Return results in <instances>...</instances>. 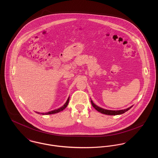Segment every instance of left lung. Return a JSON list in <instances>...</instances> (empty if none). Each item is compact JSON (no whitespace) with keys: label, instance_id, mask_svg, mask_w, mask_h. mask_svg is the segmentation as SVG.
<instances>
[{"label":"left lung","instance_id":"8db88e82","mask_svg":"<svg viewBox=\"0 0 158 158\" xmlns=\"http://www.w3.org/2000/svg\"><path fill=\"white\" fill-rule=\"evenodd\" d=\"M90 102H91V104L92 105V106L98 112L100 113H102V114H106V115H120V114H123V113L128 111L130 109H131L133 106H130V108H128L125 110H117V111H114V110H105V109H103L101 107H99L97 105H96L95 104H94L92 102V100H90Z\"/></svg>","mask_w":158,"mask_h":158}]
</instances>
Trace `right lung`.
I'll return each instance as SVG.
<instances>
[{
  "instance_id": "right-lung-1",
  "label": "right lung",
  "mask_w": 158,
  "mask_h": 158,
  "mask_svg": "<svg viewBox=\"0 0 158 158\" xmlns=\"http://www.w3.org/2000/svg\"><path fill=\"white\" fill-rule=\"evenodd\" d=\"M69 97H68V100L66 101V102L64 103V105L63 106H62L61 107L58 108V109H56V110H54L53 111H49V112H47V113H38V112H36L38 114H42V115H48V114H56V113H60V111H63L68 105V103H69Z\"/></svg>"
}]
</instances>
